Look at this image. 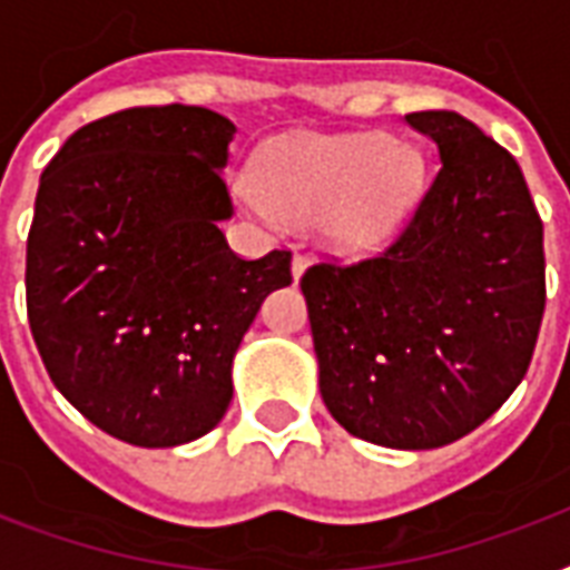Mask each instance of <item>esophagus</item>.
Here are the masks:
<instances>
[{
    "mask_svg": "<svg viewBox=\"0 0 570 570\" xmlns=\"http://www.w3.org/2000/svg\"><path fill=\"white\" fill-rule=\"evenodd\" d=\"M307 263H311V259L304 257V254H293V281H298V277L304 275Z\"/></svg>",
    "mask_w": 570,
    "mask_h": 570,
    "instance_id": "obj_1",
    "label": "esophagus"
}]
</instances>
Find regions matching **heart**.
I'll use <instances>...</instances> for the list:
<instances>
[{
  "label": "heart",
  "mask_w": 570,
  "mask_h": 570,
  "mask_svg": "<svg viewBox=\"0 0 570 570\" xmlns=\"http://www.w3.org/2000/svg\"><path fill=\"white\" fill-rule=\"evenodd\" d=\"M423 159L381 132H293L254 159L242 204L266 224H313L328 248L364 254L393 236L414 204Z\"/></svg>",
  "instance_id": "obj_1"
}]
</instances>
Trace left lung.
I'll return each mask as SVG.
<instances>
[{"mask_svg": "<svg viewBox=\"0 0 570 570\" xmlns=\"http://www.w3.org/2000/svg\"><path fill=\"white\" fill-rule=\"evenodd\" d=\"M438 174L405 230L302 277L320 393L348 434L434 450L521 384L544 313V227L509 150L455 111H414Z\"/></svg>", "mask_w": 570, "mask_h": 570, "instance_id": "8db88e82", "label": "left lung"}]
</instances>
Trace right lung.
Listing matches in <instances>:
<instances>
[{
  "label": "right lung",
  "instance_id": "right-lung-1",
  "mask_svg": "<svg viewBox=\"0 0 570 570\" xmlns=\"http://www.w3.org/2000/svg\"><path fill=\"white\" fill-rule=\"evenodd\" d=\"M236 127L138 106L76 129L40 174L26 245L35 346L61 396L118 441L165 450L222 423L259 304L289 250L236 257L222 171Z\"/></svg>",
  "mask_w": 570,
  "mask_h": 570
}]
</instances>
